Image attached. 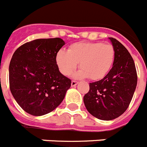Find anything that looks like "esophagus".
I'll list each match as a JSON object with an SVG mask.
<instances>
[{
    "instance_id": "esophagus-1",
    "label": "esophagus",
    "mask_w": 147,
    "mask_h": 147,
    "mask_svg": "<svg viewBox=\"0 0 147 147\" xmlns=\"http://www.w3.org/2000/svg\"><path fill=\"white\" fill-rule=\"evenodd\" d=\"M78 84V82H76V81H74V80H73L72 82H71V86L72 87H75Z\"/></svg>"
}]
</instances>
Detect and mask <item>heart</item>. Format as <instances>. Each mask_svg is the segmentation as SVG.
<instances>
[{
    "label": "heart",
    "mask_w": 147,
    "mask_h": 147,
    "mask_svg": "<svg viewBox=\"0 0 147 147\" xmlns=\"http://www.w3.org/2000/svg\"><path fill=\"white\" fill-rule=\"evenodd\" d=\"M115 57V48L110 44L79 42L71 45L67 51H59L56 62L59 71L65 76L71 74L80 62L81 69L75 73L74 77H89L92 80H98L109 72Z\"/></svg>",
    "instance_id": "b5f03b06"
}]
</instances>
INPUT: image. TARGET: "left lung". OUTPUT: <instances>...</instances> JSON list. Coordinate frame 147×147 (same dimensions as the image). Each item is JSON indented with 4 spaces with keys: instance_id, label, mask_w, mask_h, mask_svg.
I'll return each instance as SVG.
<instances>
[{
    "instance_id": "left-lung-1",
    "label": "left lung",
    "mask_w": 147,
    "mask_h": 147,
    "mask_svg": "<svg viewBox=\"0 0 147 147\" xmlns=\"http://www.w3.org/2000/svg\"><path fill=\"white\" fill-rule=\"evenodd\" d=\"M115 48L112 68L103 79L89 83V91L83 97L91 115L102 120H111L123 115L129 106L137 86L134 60L117 39L109 38Z\"/></svg>"
}]
</instances>
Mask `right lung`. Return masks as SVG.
I'll return each mask as SVG.
<instances>
[{
    "instance_id": "right-lung-1",
    "label": "right lung",
    "mask_w": 147,
    "mask_h": 147,
    "mask_svg": "<svg viewBox=\"0 0 147 147\" xmlns=\"http://www.w3.org/2000/svg\"><path fill=\"white\" fill-rule=\"evenodd\" d=\"M65 45L60 38L36 39L14 53L9 67L10 91L30 115L42 116L53 111L71 87V80L61 74L56 62Z\"/></svg>"
}]
</instances>
